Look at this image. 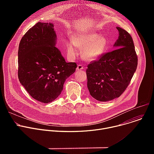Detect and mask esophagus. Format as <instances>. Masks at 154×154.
I'll use <instances>...</instances> for the list:
<instances>
[{
    "instance_id": "obj_1",
    "label": "esophagus",
    "mask_w": 154,
    "mask_h": 154,
    "mask_svg": "<svg viewBox=\"0 0 154 154\" xmlns=\"http://www.w3.org/2000/svg\"><path fill=\"white\" fill-rule=\"evenodd\" d=\"M83 69V68L81 64H79V65L77 66V68H76V70L79 71H81V70H82Z\"/></svg>"
}]
</instances>
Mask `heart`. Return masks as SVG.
Wrapping results in <instances>:
<instances>
[{
  "label": "heart",
  "mask_w": 154,
  "mask_h": 154,
  "mask_svg": "<svg viewBox=\"0 0 154 154\" xmlns=\"http://www.w3.org/2000/svg\"><path fill=\"white\" fill-rule=\"evenodd\" d=\"M72 40L67 45L68 55L75 57L78 54L77 47L83 49V58L89 61L99 58L105 52L108 44L105 36L93 32L78 33L73 36Z\"/></svg>",
  "instance_id": "heart-1"
}]
</instances>
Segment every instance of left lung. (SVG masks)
<instances>
[{"label":"left lung","instance_id":"left-lung-1","mask_svg":"<svg viewBox=\"0 0 154 154\" xmlns=\"http://www.w3.org/2000/svg\"><path fill=\"white\" fill-rule=\"evenodd\" d=\"M119 36L114 51L102 55L88 66L87 86L95 99L106 102L119 97L125 90L134 75L138 57L130 35L116 27Z\"/></svg>","mask_w":154,"mask_h":154}]
</instances>
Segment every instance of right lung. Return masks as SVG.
I'll list each match as a JSON object with an SVG mask.
<instances>
[{"instance_id":"right-lung-1","label":"right lung","mask_w":154,"mask_h":154,"mask_svg":"<svg viewBox=\"0 0 154 154\" xmlns=\"http://www.w3.org/2000/svg\"><path fill=\"white\" fill-rule=\"evenodd\" d=\"M53 23L38 22L22 38L18 49V78L35 100L48 103L61 94L77 64L66 62L55 47Z\"/></svg>"}]
</instances>
